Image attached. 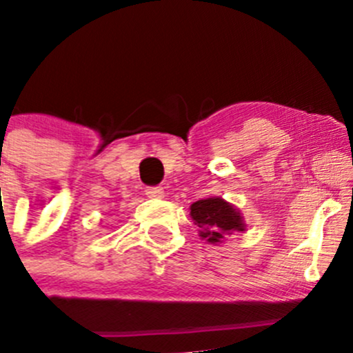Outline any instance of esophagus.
Segmentation results:
<instances>
[{
  "mask_svg": "<svg viewBox=\"0 0 353 353\" xmlns=\"http://www.w3.org/2000/svg\"><path fill=\"white\" fill-rule=\"evenodd\" d=\"M146 196L148 198H162L163 196V190L159 186H153V188H146Z\"/></svg>",
  "mask_w": 353,
  "mask_h": 353,
  "instance_id": "esophagus-1",
  "label": "esophagus"
}]
</instances>
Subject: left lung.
Listing matches in <instances>:
<instances>
[{
  "label": "left lung",
  "mask_w": 353,
  "mask_h": 353,
  "mask_svg": "<svg viewBox=\"0 0 353 353\" xmlns=\"http://www.w3.org/2000/svg\"><path fill=\"white\" fill-rule=\"evenodd\" d=\"M190 215L200 228L198 234L207 243L217 245L232 232L246 231V224L238 208L221 196H210L191 203Z\"/></svg>",
  "instance_id": "8db88e82"
}]
</instances>
